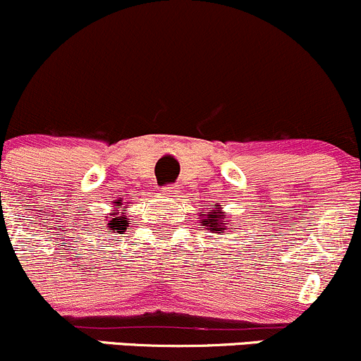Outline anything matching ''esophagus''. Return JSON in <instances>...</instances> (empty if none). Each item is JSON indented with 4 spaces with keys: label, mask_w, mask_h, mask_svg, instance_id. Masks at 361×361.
<instances>
[{
    "label": "esophagus",
    "mask_w": 361,
    "mask_h": 361,
    "mask_svg": "<svg viewBox=\"0 0 361 361\" xmlns=\"http://www.w3.org/2000/svg\"><path fill=\"white\" fill-rule=\"evenodd\" d=\"M176 192H177V185L170 184L165 188V195H176Z\"/></svg>",
    "instance_id": "obj_1"
}]
</instances>
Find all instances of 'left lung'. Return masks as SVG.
Returning <instances> with one entry per match:
<instances>
[{"label":"left lung","mask_w":361,"mask_h":361,"mask_svg":"<svg viewBox=\"0 0 361 361\" xmlns=\"http://www.w3.org/2000/svg\"><path fill=\"white\" fill-rule=\"evenodd\" d=\"M200 216H203V220H201V222H203V226H210V227H213V231H220V224L222 222H226V220H222L224 219V215H222V212H219V210H210L208 213H201ZM224 231H226V228H224ZM216 234H219V232H216Z\"/></svg>","instance_id":"8db88e82"}]
</instances>
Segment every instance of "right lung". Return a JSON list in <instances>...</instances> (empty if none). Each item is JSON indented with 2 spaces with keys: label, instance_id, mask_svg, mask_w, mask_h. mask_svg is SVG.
Masks as SVG:
<instances>
[{
  "label": "right lung",
  "instance_id": "obj_1",
  "mask_svg": "<svg viewBox=\"0 0 361 361\" xmlns=\"http://www.w3.org/2000/svg\"><path fill=\"white\" fill-rule=\"evenodd\" d=\"M127 224H129V220L126 219V215H122V216H114V215H111V220H110V224H108V227H110L111 231L117 232V234H120V232L126 231Z\"/></svg>",
  "mask_w": 361,
  "mask_h": 361
}]
</instances>
